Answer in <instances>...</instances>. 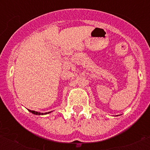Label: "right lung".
Returning <instances> with one entry per match:
<instances>
[{
    "label": "right lung",
    "instance_id": "right-lung-1",
    "mask_svg": "<svg viewBox=\"0 0 150 150\" xmlns=\"http://www.w3.org/2000/svg\"><path fill=\"white\" fill-rule=\"evenodd\" d=\"M29 111L33 113L34 114H36V115H40V114H43V113H40V112H36V111H34V110H29ZM48 113H50V112H48Z\"/></svg>",
    "mask_w": 150,
    "mask_h": 150
}]
</instances>
